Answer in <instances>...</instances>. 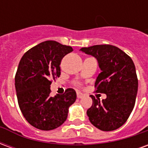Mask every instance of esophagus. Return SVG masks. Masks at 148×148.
I'll list each match as a JSON object with an SVG mask.
<instances>
[{
  "mask_svg": "<svg viewBox=\"0 0 148 148\" xmlns=\"http://www.w3.org/2000/svg\"><path fill=\"white\" fill-rule=\"evenodd\" d=\"M82 97H83V94H82V93H80V92H77V98H79V99H80V98H82Z\"/></svg>",
  "mask_w": 148,
  "mask_h": 148,
  "instance_id": "obj_1",
  "label": "esophagus"
}]
</instances>
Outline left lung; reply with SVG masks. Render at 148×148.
<instances>
[{
	"mask_svg": "<svg viewBox=\"0 0 148 148\" xmlns=\"http://www.w3.org/2000/svg\"><path fill=\"white\" fill-rule=\"evenodd\" d=\"M80 51L97 58L101 72L95 82L96 92L107 96L102 101L90 96L93 105L87 110L89 120L100 130H116L127 121L136 102L138 79L133 61L122 50L109 44Z\"/></svg>",
	"mask_w": 148,
	"mask_h": 148,
	"instance_id": "obj_1",
	"label": "left lung"
}]
</instances>
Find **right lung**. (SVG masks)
I'll return each instance as SVG.
<instances>
[{
	"mask_svg": "<svg viewBox=\"0 0 148 148\" xmlns=\"http://www.w3.org/2000/svg\"><path fill=\"white\" fill-rule=\"evenodd\" d=\"M71 51L70 46L48 40L28 50L20 61L15 76L18 104L26 121L38 129L59 127L76 101V92L71 88L63 94L50 96L51 79L60 76L62 59Z\"/></svg>",
	"mask_w": 148,
	"mask_h": 148,
	"instance_id": "1",
	"label": "right lung"
}]
</instances>
